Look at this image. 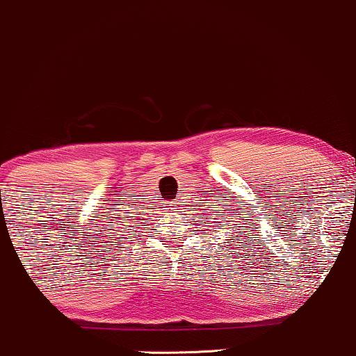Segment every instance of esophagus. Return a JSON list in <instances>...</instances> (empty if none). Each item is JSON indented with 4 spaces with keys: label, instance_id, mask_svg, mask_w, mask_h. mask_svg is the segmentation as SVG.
<instances>
[{
    "label": "esophagus",
    "instance_id": "1",
    "mask_svg": "<svg viewBox=\"0 0 356 356\" xmlns=\"http://www.w3.org/2000/svg\"><path fill=\"white\" fill-rule=\"evenodd\" d=\"M166 207H168V208H166V210H175V204L168 203V204H166Z\"/></svg>",
    "mask_w": 356,
    "mask_h": 356
}]
</instances>
